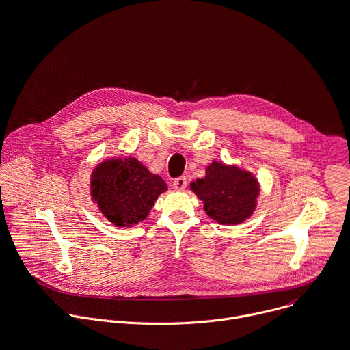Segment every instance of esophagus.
<instances>
[{
	"mask_svg": "<svg viewBox=\"0 0 350 350\" xmlns=\"http://www.w3.org/2000/svg\"><path fill=\"white\" fill-rule=\"evenodd\" d=\"M173 187L177 191H184L187 188V178L185 177H178L173 181Z\"/></svg>",
	"mask_w": 350,
	"mask_h": 350,
	"instance_id": "obj_1",
	"label": "esophagus"
}]
</instances>
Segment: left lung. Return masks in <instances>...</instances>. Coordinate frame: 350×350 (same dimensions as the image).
Returning <instances> with one entry per match:
<instances>
[{"mask_svg": "<svg viewBox=\"0 0 350 350\" xmlns=\"http://www.w3.org/2000/svg\"><path fill=\"white\" fill-rule=\"evenodd\" d=\"M189 188L203 202L207 215L221 225H239L251 218L260 192V184L251 172L217 161Z\"/></svg>", "mask_w": 350, "mask_h": 350, "instance_id": "left-lung-1", "label": "left lung"}]
</instances>
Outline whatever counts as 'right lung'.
I'll list each match as a JSON object with an SVG mask.
<instances>
[{"label":"right lung","instance_id":"add662e5","mask_svg":"<svg viewBox=\"0 0 350 350\" xmlns=\"http://www.w3.org/2000/svg\"><path fill=\"white\" fill-rule=\"evenodd\" d=\"M91 198L102 215L118 228L144 221L158 196L167 191L161 176L133 157L109 158L91 173Z\"/></svg>","mask_w":350,"mask_h":350}]
</instances>
